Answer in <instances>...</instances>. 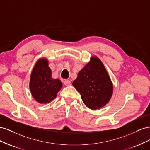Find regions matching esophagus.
I'll return each mask as SVG.
<instances>
[{
  "mask_svg": "<svg viewBox=\"0 0 150 150\" xmlns=\"http://www.w3.org/2000/svg\"><path fill=\"white\" fill-rule=\"evenodd\" d=\"M64 84L65 86H71V82L69 80H65L64 81Z\"/></svg>",
  "mask_w": 150,
  "mask_h": 150,
  "instance_id": "esophagus-1",
  "label": "esophagus"
}]
</instances>
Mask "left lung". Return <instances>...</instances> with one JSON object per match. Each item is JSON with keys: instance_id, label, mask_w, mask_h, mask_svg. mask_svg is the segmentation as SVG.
<instances>
[{"instance_id": "1", "label": "left lung", "mask_w": 150, "mask_h": 150, "mask_svg": "<svg viewBox=\"0 0 150 150\" xmlns=\"http://www.w3.org/2000/svg\"><path fill=\"white\" fill-rule=\"evenodd\" d=\"M72 85L80 93L85 105L91 110L105 106L110 100L113 91L110 76L97 57H92L79 72Z\"/></svg>"}]
</instances>
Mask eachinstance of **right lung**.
Segmentation results:
<instances>
[{"label": "right lung", "instance_id": "right-lung-1", "mask_svg": "<svg viewBox=\"0 0 150 150\" xmlns=\"http://www.w3.org/2000/svg\"><path fill=\"white\" fill-rule=\"evenodd\" d=\"M48 61L39 59L32 71L29 88L32 96L39 103L51 102L57 96L62 84L59 79H52Z\"/></svg>", "mask_w": 150, "mask_h": 150}]
</instances>
